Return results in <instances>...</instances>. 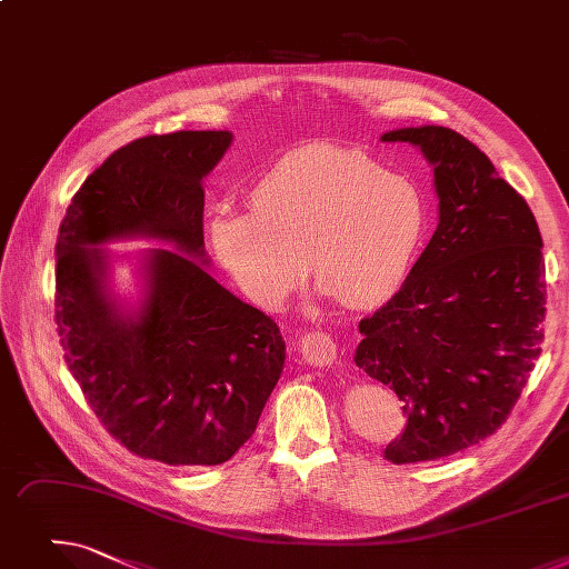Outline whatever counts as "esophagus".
Here are the masks:
<instances>
[{
	"instance_id": "obj_1",
	"label": "esophagus",
	"mask_w": 569,
	"mask_h": 569,
	"mask_svg": "<svg viewBox=\"0 0 569 569\" xmlns=\"http://www.w3.org/2000/svg\"><path fill=\"white\" fill-rule=\"evenodd\" d=\"M300 353L316 367H328L337 360V343L328 332H307L300 339Z\"/></svg>"
}]
</instances>
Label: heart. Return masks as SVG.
Returning <instances> with one entry per match:
<instances>
[{"label":"heart","instance_id":"1","mask_svg":"<svg viewBox=\"0 0 569 569\" xmlns=\"http://www.w3.org/2000/svg\"><path fill=\"white\" fill-rule=\"evenodd\" d=\"M251 211L216 209L207 241L258 307L274 309L307 274L351 307H377L402 288L428 237V202L411 179L362 153L302 148L264 169Z\"/></svg>","mask_w":569,"mask_h":569}]
</instances>
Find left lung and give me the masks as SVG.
Wrapping results in <instances>:
<instances>
[{"mask_svg":"<svg viewBox=\"0 0 569 569\" xmlns=\"http://www.w3.org/2000/svg\"><path fill=\"white\" fill-rule=\"evenodd\" d=\"M432 167L439 223L402 288L360 320L356 365L405 402L395 465L437 460L496 432L545 341L541 234L528 202L462 134L400 128Z\"/></svg>","mask_w":569,"mask_h":569,"instance_id":"left-lung-1","label":"left lung"}]
</instances>
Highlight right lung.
Instances as JSON below:
<instances>
[{
    "mask_svg": "<svg viewBox=\"0 0 569 569\" xmlns=\"http://www.w3.org/2000/svg\"><path fill=\"white\" fill-rule=\"evenodd\" d=\"M232 139L188 130L118 148L73 194L56 243L69 372L116 439L167 465L230 460L286 362L274 320L204 269L202 183ZM116 240L159 243L136 259L132 299L112 283Z\"/></svg>",
    "mask_w": 569,
    "mask_h": 569,
    "instance_id": "add662e5",
    "label": "right lung"
}]
</instances>
